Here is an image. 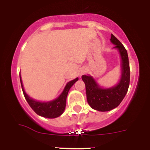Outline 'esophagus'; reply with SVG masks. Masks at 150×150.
I'll return each instance as SVG.
<instances>
[{
  "label": "esophagus",
  "mask_w": 150,
  "mask_h": 150,
  "mask_svg": "<svg viewBox=\"0 0 150 150\" xmlns=\"http://www.w3.org/2000/svg\"><path fill=\"white\" fill-rule=\"evenodd\" d=\"M85 73H86V70H85V69L82 68L79 70V75H80V76H82L83 74H85Z\"/></svg>",
  "instance_id": "1"
}]
</instances>
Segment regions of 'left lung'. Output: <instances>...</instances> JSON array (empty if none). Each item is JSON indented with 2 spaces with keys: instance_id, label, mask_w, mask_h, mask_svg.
<instances>
[{
  "instance_id": "1",
  "label": "left lung",
  "mask_w": 150,
  "mask_h": 150,
  "mask_svg": "<svg viewBox=\"0 0 150 150\" xmlns=\"http://www.w3.org/2000/svg\"><path fill=\"white\" fill-rule=\"evenodd\" d=\"M110 41L116 45L113 48L117 49L121 55L122 75L120 83L112 88H102L91 76H82V79L86 85L88 104L94 110L101 112L111 110L120 105L126 95L130 83V67L127 50L112 34H111Z\"/></svg>"
}]
</instances>
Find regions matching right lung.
<instances>
[{
    "label": "right lung",
    "instance_id": "add662e5",
    "mask_svg": "<svg viewBox=\"0 0 150 150\" xmlns=\"http://www.w3.org/2000/svg\"><path fill=\"white\" fill-rule=\"evenodd\" d=\"M19 76H20V82L21 85H22L24 96L26 100L30 105V107L32 108L33 110L38 115L45 118H49V119L59 117V116H61L63 113L64 110L65 109L66 99H67L69 90H70V88H71L73 85L78 80V78H76L74 80H71L69 83H67L65 88L62 91V93L55 100H52V101L50 102H40L37 101L34 99L30 98V97L25 93V91L24 90L23 86H22L20 74H19Z\"/></svg>",
    "mask_w": 150,
    "mask_h": 150
}]
</instances>
